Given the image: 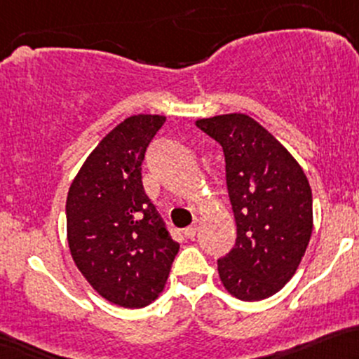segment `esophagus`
I'll return each instance as SVG.
<instances>
[{
	"label": "esophagus",
	"mask_w": 359,
	"mask_h": 359,
	"mask_svg": "<svg viewBox=\"0 0 359 359\" xmlns=\"http://www.w3.org/2000/svg\"><path fill=\"white\" fill-rule=\"evenodd\" d=\"M184 235H186L189 240H194L196 235H198V226H196V224H192V226H187L186 230H184Z\"/></svg>",
	"instance_id": "obj_1"
}]
</instances>
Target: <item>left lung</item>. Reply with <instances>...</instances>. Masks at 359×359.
Returning a JSON list of instances; mask_svg holds the SVG:
<instances>
[{
  "mask_svg": "<svg viewBox=\"0 0 359 359\" xmlns=\"http://www.w3.org/2000/svg\"><path fill=\"white\" fill-rule=\"evenodd\" d=\"M196 126L222 144L237 223L235 247L218 259L219 279L238 300L273 297L297 273L312 235V189L305 172L245 114L199 119Z\"/></svg>",
  "mask_w": 359,
  "mask_h": 359,
  "instance_id": "1",
  "label": "left lung"
}]
</instances>
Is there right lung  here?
Segmentation results:
<instances>
[{
	"label": "right lung",
	"instance_id": "right-lung-1",
	"mask_svg": "<svg viewBox=\"0 0 359 359\" xmlns=\"http://www.w3.org/2000/svg\"><path fill=\"white\" fill-rule=\"evenodd\" d=\"M163 122L140 114L116 126L85 160L66 199L71 257L100 297L124 309L158 298L179 252L141 180L144 153Z\"/></svg>",
	"mask_w": 359,
	"mask_h": 359
}]
</instances>
